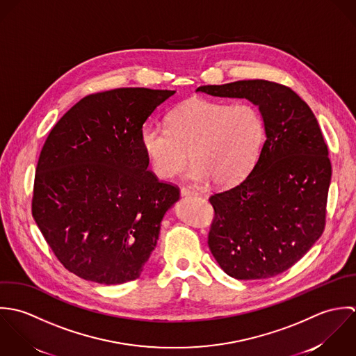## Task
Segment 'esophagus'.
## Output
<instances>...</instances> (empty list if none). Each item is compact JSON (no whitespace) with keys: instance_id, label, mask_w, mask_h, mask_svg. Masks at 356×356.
Returning <instances> with one entry per match:
<instances>
[{"instance_id":"esophagus-1","label":"esophagus","mask_w":356,"mask_h":356,"mask_svg":"<svg viewBox=\"0 0 356 356\" xmlns=\"http://www.w3.org/2000/svg\"><path fill=\"white\" fill-rule=\"evenodd\" d=\"M180 194H181V197H190V195H195V191H193L188 187H181Z\"/></svg>"}]
</instances>
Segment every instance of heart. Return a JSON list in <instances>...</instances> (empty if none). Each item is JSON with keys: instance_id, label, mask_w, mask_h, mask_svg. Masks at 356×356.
<instances>
[{"instance_id": "1", "label": "heart", "mask_w": 356, "mask_h": 356, "mask_svg": "<svg viewBox=\"0 0 356 356\" xmlns=\"http://www.w3.org/2000/svg\"><path fill=\"white\" fill-rule=\"evenodd\" d=\"M263 138V120L250 104L193 97L168 114V128L145 127L140 143L156 177L172 179L190 154L187 179L227 187L252 170Z\"/></svg>"}]
</instances>
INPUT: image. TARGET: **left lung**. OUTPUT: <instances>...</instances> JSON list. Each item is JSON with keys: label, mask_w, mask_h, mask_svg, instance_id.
<instances>
[{"label": "left lung", "mask_w": 356, "mask_h": 356, "mask_svg": "<svg viewBox=\"0 0 356 356\" xmlns=\"http://www.w3.org/2000/svg\"><path fill=\"white\" fill-rule=\"evenodd\" d=\"M217 97L259 107L266 142L249 176L214 194L208 245L235 280H266L297 263L325 228L332 180L329 151L308 104L290 88L264 79L200 86Z\"/></svg>", "instance_id": "left-lung-1"}]
</instances>
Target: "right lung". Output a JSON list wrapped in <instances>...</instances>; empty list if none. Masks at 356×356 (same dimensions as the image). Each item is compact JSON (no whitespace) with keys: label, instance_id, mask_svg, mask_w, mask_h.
Masks as SVG:
<instances>
[{"label":"right lung","instance_id":"add662e5","mask_svg":"<svg viewBox=\"0 0 356 356\" xmlns=\"http://www.w3.org/2000/svg\"><path fill=\"white\" fill-rule=\"evenodd\" d=\"M175 90L120 88L81 99L35 169L33 217L59 261L102 284L140 277L179 188L149 172L143 124Z\"/></svg>","mask_w":356,"mask_h":356}]
</instances>
